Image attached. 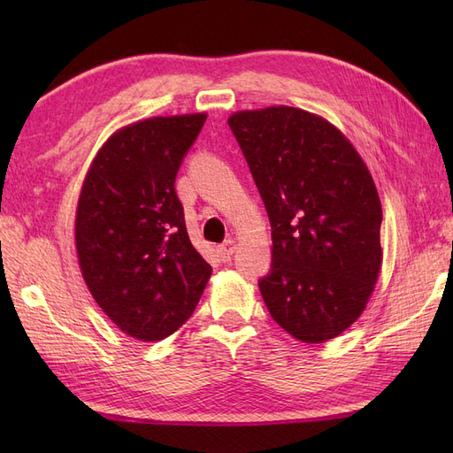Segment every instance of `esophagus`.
I'll use <instances>...</instances> for the list:
<instances>
[{
	"mask_svg": "<svg viewBox=\"0 0 453 453\" xmlns=\"http://www.w3.org/2000/svg\"><path fill=\"white\" fill-rule=\"evenodd\" d=\"M234 251H236V242H232V240H228V242H225L223 245H219L217 248V253H219V257H221V260H230V257L234 255Z\"/></svg>",
	"mask_w": 453,
	"mask_h": 453,
	"instance_id": "1",
	"label": "esophagus"
}]
</instances>
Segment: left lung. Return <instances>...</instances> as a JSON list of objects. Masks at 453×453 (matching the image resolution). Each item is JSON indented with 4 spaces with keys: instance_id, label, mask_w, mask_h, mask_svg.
Wrapping results in <instances>:
<instances>
[{
    "instance_id": "left-lung-1",
    "label": "left lung",
    "mask_w": 453,
    "mask_h": 453,
    "mask_svg": "<svg viewBox=\"0 0 453 453\" xmlns=\"http://www.w3.org/2000/svg\"><path fill=\"white\" fill-rule=\"evenodd\" d=\"M266 205L272 272L260 295L283 331L323 344L361 318L381 270V203L342 130L291 105L228 117Z\"/></svg>"
}]
</instances>
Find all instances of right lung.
Segmentation results:
<instances>
[{
	"mask_svg": "<svg viewBox=\"0 0 453 453\" xmlns=\"http://www.w3.org/2000/svg\"><path fill=\"white\" fill-rule=\"evenodd\" d=\"M205 117H150L119 128L98 149L81 187V273L119 331L140 342L173 334L211 276L190 243L175 193L177 170Z\"/></svg>",
	"mask_w": 453,
	"mask_h": 453,
	"instance_id": "right-lung-1",
	"label": "right lung"
}]
</instances>
